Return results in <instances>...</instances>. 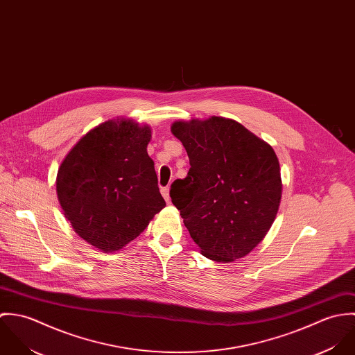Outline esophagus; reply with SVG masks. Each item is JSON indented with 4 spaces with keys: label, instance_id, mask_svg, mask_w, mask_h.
Wrapping results in <instances>:
<instances>
[{
    "label": "esophagus",
    "instance_id": "1",
    "mask_svg": "<svg viewBox=\"0 0 355 355\" xmlns=\"http://www.w3.org/2000/svg\"><path fill=\"white\" fill-rule=\"evenodd\" d=\"M161 194L164 197V200L166 201V203H171V198H169V189L168 187H162L161 189Z\"/></svg>",
    "mask_w": 355,
    "mask_h": 355
}]
</instances>
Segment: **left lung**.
<instances>
[{"mask_svg":"<svg viewBox=\"0 0 355 355\" xmlns=\"http://www.w3.org/2000/svg\"><path fill=\"white\" fill-rule=\"evenodd\" d=\"M173 135L190 158L169 196L205 257L231 262L263 239L282 198L273 149L242 124L223 117L176 121Z\"/></svg>","mask_w":355,"mask_h":355,"instance_id":"obj_1","label":"left lung"}]
</instances>
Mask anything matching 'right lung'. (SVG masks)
<instances>
[{"mask_svg":"<svg viewBox=\"0 0 355 355\" xmlns=\"http://www.w3.org/2000/svg\"><path fill=\"white\" fill-rule=\"evenodd\" d=\"M150 128L106 121L67 154L57 173V196L75 232L105 253L134 241L164 206Z\"/></svg>","mask_w":355,"mask_h":355,"instance_id":"1","label":"right lung"}]
</instances>
